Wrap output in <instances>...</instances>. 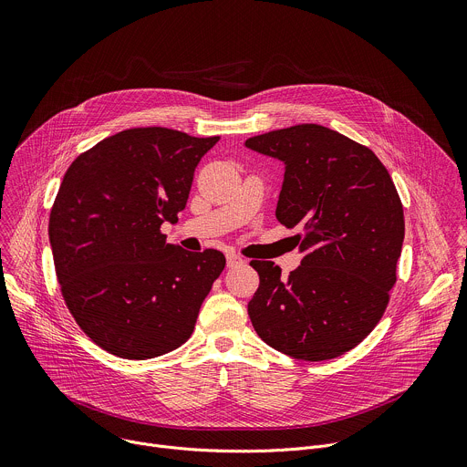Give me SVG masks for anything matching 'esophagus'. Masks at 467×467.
I'll list each match as a JSON object with an SVG mask.
<instances>
[{"label":"esophagus","mask_w":467,"mask_h":467,"mask_svg":"<svg viewBox=\"0 0 467 467\" xmlns=\"http://www.w3.org/2000/svg\"><path fill=\"white\" fill-rule=\"evenodd\" d=\"M242 262H244L242 256H238V254H234V253L227 254V268H234V265H238V264H242Z\"/></svg>","instance_id":"obj_1"}]
</instances>
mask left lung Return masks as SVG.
I'll use <instances>...</instances> for the list:
<instances>
[{"instance_id":"8db88e82","label":"left lung","mask_w":467,"mask_h":467,"mask_svg":"<svg viewBox=\"0 0 467 467\" xmlns=\"http://www.w3.org/2000/svg\"><path fill=\"white\" fill-rule=\"evenodd\" d=\"M285 164L277 222L299 227L297 270L285 279L251 260L260 285L247 305L256 335L308 362L357 348L382 317L405 238L403 205L375 153L323 125L299 123L245 140Z\"/></svg>"}]
</instances>
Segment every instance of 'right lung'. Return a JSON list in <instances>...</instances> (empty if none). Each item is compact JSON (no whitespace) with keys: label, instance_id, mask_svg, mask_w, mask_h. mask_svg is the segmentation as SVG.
<instances>
[{"label":"right lung","instance_id":"obj_1","mask_svg":"<svg viewBox=\"0 0 467 467\" xmlns=\"http://www.w3.org/2000/svg\"><path fill=\"white\" fill-rule=\"evenodd\" d=\"M218 140L127 129L64 173L49 216L55 272L66 306L101 349L146 360L190 338L225 256L166 244L161 225L177 222L195 166Z\"/></svg>","mask_w":467,"mask_h":467}]
</instances>
